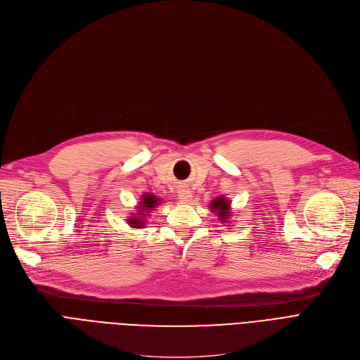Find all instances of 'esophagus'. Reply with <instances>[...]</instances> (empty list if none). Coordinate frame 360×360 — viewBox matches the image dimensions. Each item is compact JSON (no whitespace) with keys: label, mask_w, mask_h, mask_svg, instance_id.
Returning <instances> with one entry per match:
<instances>
[{"label":"esophagus","mask_w":360,"mask_h":360,"mask_svg":"<svg viewBox=\"0 0 360 360\" xmlns=\"http://www.w3.org/2000/svg\"><path fill=\"white\" fill-rule=\"evenodd\" d=\"M178 198H179L181 202L186 204V202H189L191 200H193V193H191L188 186H181L178 189Z\"/></svg>","instance_id":"34e87169"}]
</instances>
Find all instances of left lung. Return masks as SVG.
<instances>
[{
	"label": "left lung",
	"mask_w": 360,
	"mask_h": 360,
	"mask_svg": "<svg viewBox=\"0 0 360 360\" xmlns=\"http://www.w3.org/2000/svg\"><path fill=\"white\" fill-rule=\"evenodd\" d=\"M210 208H211L214 212H217L219 220H220L221 223H227V221H229L231 210H230V202H229L226 198L217 197L215 200H212Z\"/></svg>",
	"instance_id": "8db88e82"
}]
</instances>
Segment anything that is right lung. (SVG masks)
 <instances>
[{
    "instance_id": "right-lung-1",
    "label": "right lung",
    "mask_w": 360,
    "mask_h": 360,
    "mask_svg": "<svg viewBox=\"0 0 360 360\" xmlns=\"http://www.w3.org/2000/svg\"><path fill=\"white\" fill-rule=\"evenodd\" d=\"M159 204H160V198H156V195L143 194L141 195V201L139 204V210H137V217H134V215H129V217H127L129 226L133 227V229L145 227L146 212H150Z\"/></svg>"
}]
</instances>
